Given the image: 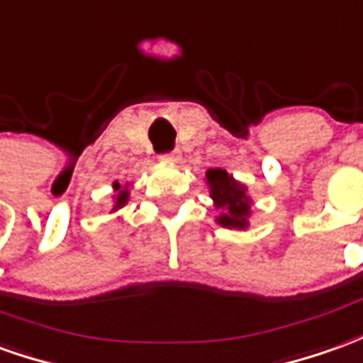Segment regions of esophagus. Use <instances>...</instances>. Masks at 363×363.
Segmentation results:
<instances>
[{"mask_svg": "<svg viewBox=\"0 0 363 363\" xmlns=\"http://www.w3.org/2000/svg\"><path fill=\"white\" fill-rule=\"evenodd\" d=\"M159 159H161V161H163V163H177V161H179V159H181V153H179V151H173V153H164V155H161L159 157Z\"/></svg>", "mask_w": 363, "mask_h": 363, "instance_id": "obj_1", "label": "esophagus"}]
</instances>
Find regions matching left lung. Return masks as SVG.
<instances>
[{
    "label": "left lung",
    "mask_w": 363,
    "mask_h": 363,
    "mask_svg": "<svg viewBox=\"0 0 363 363\" xmlns=\"http://www.w3.org/2000/svg\"><path fill=\"white\" fill-rule=\"evenodd\" d=\"M206 184L218 214L216 224L228 230H247L253 200L243 182L224 169H208Z\"/></svg>",
    "instance_id": "8db88e82"
}]
</instances>
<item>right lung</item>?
<instances>
[{"mask_svg": "<svg viewBox=\"0 0 363 363\" xmlns=\"http://www.w3.org/2000/svg\"><path fill=\"white\" fill-rule=\"evenodd\" d=\"M113 196H111V200H113V204H111V212H118L120 208H123L125 204H128L129 200V182H125V184H120V182L116 181L113 184Z\"/></svg>", "mask_w": 363, "mask_h": 363, "instance_id": "right-lung-1", "label": "right lung"}]
</instances>
